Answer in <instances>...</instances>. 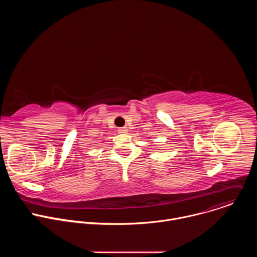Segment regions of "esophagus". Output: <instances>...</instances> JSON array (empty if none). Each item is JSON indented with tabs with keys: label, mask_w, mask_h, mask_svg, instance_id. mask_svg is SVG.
Returning a JSON list of instances; mask_svg holds the SVG:
<instances>
[{
	"label": "esophagus",
	"mask_w": 257,
	"mask_h": 257,
	"mask_svg": "<svg viewBox=\"0 0 257 257\" xmlns=\"http://www.w3.org/2000/svg\"><path fill=\"white\" fill-rule=\"evenodd\" d=\"M118 132H119V133H127V132H128V128H126V127L119 128V129H118Z\"/></svg>",
	"instance_id": "1"
}]
</instances>
